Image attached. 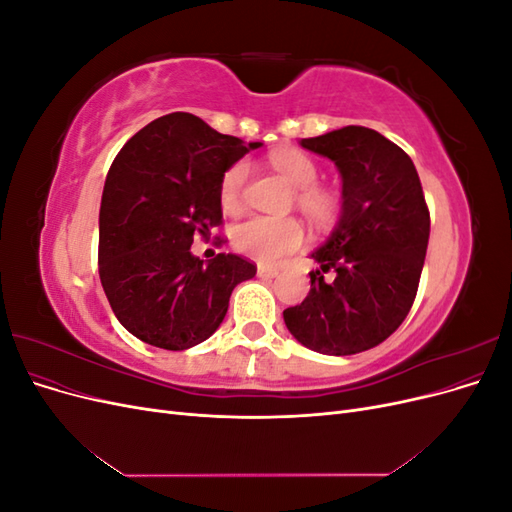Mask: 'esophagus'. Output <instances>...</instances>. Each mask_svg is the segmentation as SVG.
Masks as SVG:
<instances>
[{"label":"esophagus","instance_id":"esophagus-1","mask_svg":"<svg viewBox=\"0 0 512 512\" xmlns=\"http://www.w3.org/2000/svg\"><path fill=\"white\" fill-rule=\"evenodd\" d=\"M277 269L273 267H265V265H258V277H277Z\"/></svg>","mask_w":512,"mask_h":512}]
</instances>
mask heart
<instances>
[{"mask_svg":"<svg viewBox=\"0 0 512 512\" xmlns=\"http://www.w3.org/2000/svg\"><path fill=\"white\" fill-rule=\"evenodd\" d=\"M271 166L286 177L297 188V205L309 220L324 226L331 224L339 213V196L333 190L320 188L318 164L301 149L282 147L275 149L269 156ZM250 166L247 162L232 164L220 183V203L224 209H237ZM305 241V232L299 222L294 220H275V218H250L235 226L232 230V243L237 250L258 260L260 265H275L286 254L297 252Z\"/></svg>","mask_w":512,"mask_h":512,"instance_id":"1","label":"heart"}]
</instances>
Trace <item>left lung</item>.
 Wrapping results in <instances>:
<instances>
[{"label":"left lung","mask_w":512,"mask_h":512,"mask_svg":"<svg viewBox=\"0 0 512 512\" xmlns=\"http://www.w3.org/2000/svg\"><path fill=\"white\" fill-rule=\"evenodd\" d=\"M301 147L329 158L342 175L339 220L312 258V288L284 309L305 348L346 356L374 348L406 320L429 243V211L408 153L363 126H346ZM333 270V281L322 272Z\"/></svg>","instance_id":"8db88e82"}]
</instances>
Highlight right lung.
<instances>
[{
    "instance_id": "add662e5",
    "label": "right lung",
    "mask_w": 512,
    "mask_h": 512,
    "mask_svg": "<svg viewBox=\"0 0 512 512\" xmlns=\"http://www.w3.org/2000/svg\"><path fill=\"white\" fill-rule=\"evenodd\" d=\"M258 147L196 115L170 113L119 151L100 205V282L117 320L141 342L164 350L205 342L235 286L256 275L237 254L205 262L190 245L222 224V177Z\"/></svg>"
}]
</instances>
